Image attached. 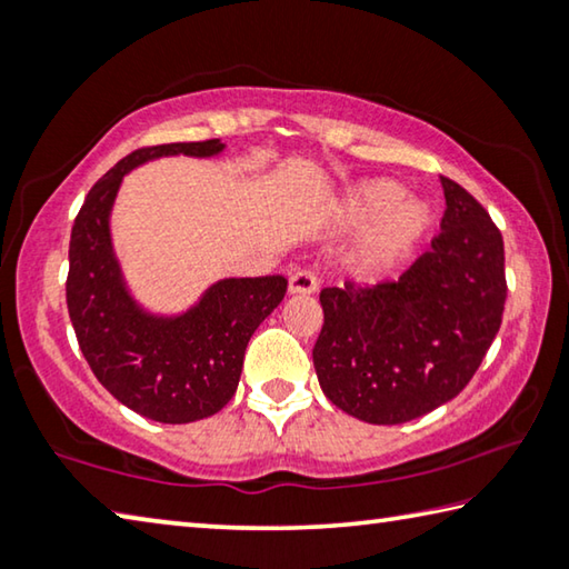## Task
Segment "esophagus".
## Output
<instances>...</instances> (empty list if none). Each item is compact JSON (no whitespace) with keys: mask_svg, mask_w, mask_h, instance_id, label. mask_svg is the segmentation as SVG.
Returning <instances> with one entry per match:
<instances>
[{"mask_svg":"<svg viewBox=\"0 0 569 569\" xmlns=\"http://www.w3.org/2000/svg\"><path fill=\"white\" fill-rule=\"evenodd\" d=\"M319 288V278H316L313 271H296L288 281V293L293 296H308Z\"/></svg>","mask_w":569,"mask_h":569,"instance_id":"1","label":"esophagus"}]
</instances>
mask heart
Segmentation results:
<instances>
[{"instance_id": "heart-1", "label": "heart", "mask_w": 569, "mask_h": 569, "mask_svg": "<svg viewBox=\"0 0 569 569\" xmlns=\"http://www.w3.org/2000/svg\"><path fill=\"white\" fill-rule=\"evenodd\" d=\"M336 223L366 236L356 250V263L366 273H383L401 263L431 228V208L417 198H403L393 180H361L343 192L336 203Z\"/></svg>"}]
</instances>
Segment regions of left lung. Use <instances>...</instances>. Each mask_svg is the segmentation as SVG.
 <instances>
[{
	"mask_svg": "<svg viewBox=\"0 0 569 569\" xmlns=\"http://www.w3.org/2000/svg\"><path fill=\"white\" fill-rule=\"evenodd\" d=\"M441 233L397 283L323 288L313 366L326 399L369 423H403L467 387L502 323L499 228L441 176Z\"/></svg>",
	"mask_w": 569,
	"mask_h": 569,
	"instance_id": "left-lung-1",
	"label": "left lung"
}]
</instances>
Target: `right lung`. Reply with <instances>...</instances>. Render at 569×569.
<instances>
[{
  "mask_svg": "<svg viewBox=\"0 0 569 569\" xmlns=\"http://www.w3.org/2000/svg\"><path fill=\"white\" fill-rule=\"evenodd\" d=\"M223 142L142 148L104 172L72 226L67 308L98 381L140 417L190 423L233 399L250 336L283 301V276L220 278L180 313L142 306L112 243V208L128 172L158 158H218Z\"/></svg>",
  "mask_w": 569,
  "mask_h": 569,
  "instance_id": "obj_1",
  "label": "right lung"
}]
</instances>
